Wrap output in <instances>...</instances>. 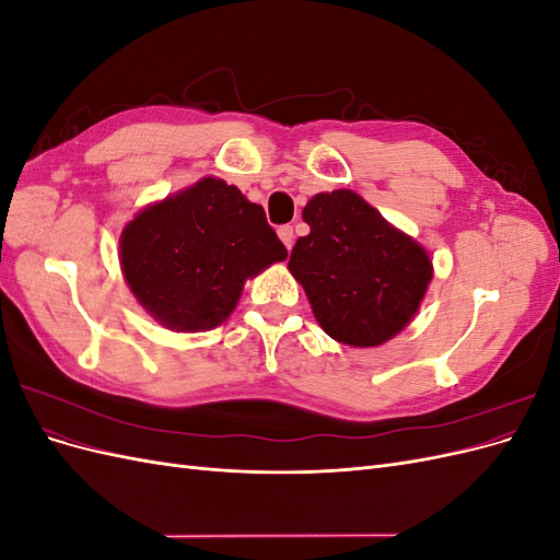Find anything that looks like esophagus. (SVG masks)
Wrapping results in <instances>:
<instances>
[{"mask_svg":"<svg viewBox=\"0 0 560 560\" xmlns=\"http://www.w3.org/2000/svg\"><path fill=\"white\" fill-rule=\"evenodd\" d=\"M278 235H280V241L284 243V247L292 249V245H294V229L292 226H280Z\"/></svg>","mask_w":560,"mask_h":560,"instance_id":"obj_1","label":"esophagus"}]
</instances>
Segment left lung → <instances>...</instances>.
Masks as SVG:
<instances>
[{
    "mask_svg": "<svg viewBox=\"0 0 560 560\" xmlns=\"http://www.w3.org/2000/svg\"><path fill=\"white\" fill-rule=\"evenodd\" d=\"M303 222L290 270L334 341L371 348L409 325L432 280L425 249L346 189L313 196Z\"/></svg>",
    "mask_w": 560,
    "mask_h": 560,
    "instance_id": "obj_1",
    "label": "left lung"
}]
</instances>
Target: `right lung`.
I'll list each match as a JSON object with an SVG mask.
<instances>
[{
    "label": "right lung",
    "instance_id": "1",
    "mask_svg": "<svg viewBox=\"0 0 560 560\" xmlns=\"http://www.w3.org/2000/svg\"><path fill=\"white\" fill-rule=\"evenodd\" d=\"M282 259L287 247L264 208L214 177L142 210L121 233V266L132 294L177 331L222 325L243 282Z\"/></svg>",
    "mask_w": 560,
    "mask_h": 560
}]
</instances>
